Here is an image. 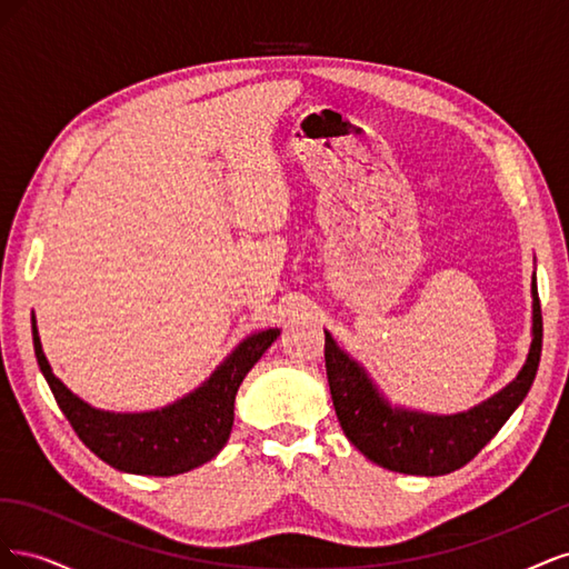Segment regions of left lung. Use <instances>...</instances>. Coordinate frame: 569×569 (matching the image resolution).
<instances>
[{"mask_svg": "<svg viewBox=\"0 0 569 569\" xmlns=\"http://www.w3.org/2000/svg\"><path fill=\"white\" fill-rule=\"evenodd\" d=\"M541 303L531 278V343L518 377L491 399L453 416H437L391 403L368 370L325 330V368L343 435L380 468L439 477L460 470L498 435L529 393L541 360Z\"/></svg>", "mask_w": 569, "mask_h": 569, "instance_id": "1", "label": "left lung"}]
</instances>
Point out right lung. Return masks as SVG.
Masks as SVG:
<instances>
[{
	"label": "right lung",
	"instance_id": "1",
	"mask_svg": "<svg viewBox=\"0 0 569 569\" xmlns=\"http://www.w3.org/2000/svg\"><path fill=\"white\" fill-rule=\"evenodd\" d=\"M278 337V327H270L239 341L209 380L176 403L144 412H113L82 401L59 380L42 351L32 316L38 366L76 435L111 468L149 477L189 472L222 451L232 432L237 389Z\"/></svg>",
	"mask_w": 569,
	"mask_h": 569
}]
</instances>
